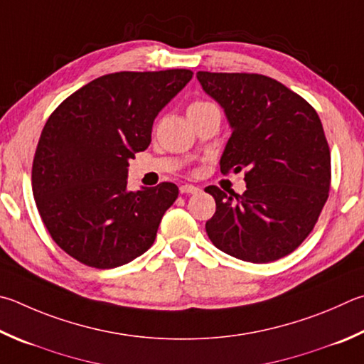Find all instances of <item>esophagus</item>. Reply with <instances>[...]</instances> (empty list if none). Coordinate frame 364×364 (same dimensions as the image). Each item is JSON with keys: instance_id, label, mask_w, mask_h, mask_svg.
<instances>
[{"instance_id": "34e87169", "label": "esophagus", "mask_w": 364, "mask_h": 364, "mask_svg": "<svg viewBox=\"0 0 364 364\" xmlns=\"http://www.w3.org/2000/svg\"><path fill=\"white\" fill-rule=\"evenodd\" d=\"M180 193L181 194H197V193H200V188L194 186V184H181Z\"/></svg>"}]
</instances>
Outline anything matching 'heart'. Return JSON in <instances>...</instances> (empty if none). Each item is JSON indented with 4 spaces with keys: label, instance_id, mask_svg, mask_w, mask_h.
Segmentation results:
<instances>
[{
    "label": "heart",
    "instance_id": "1",
    "mask_svg": "<svg viewBox=\"0 0 364 364\" xmlns=\"http://www.w3.org/2000/svg\"><path fill=\"white\" fill-rule=\"evenodd\" d=\"M210 107H215L213 103L210 102H203V100H196L189 105L188 111H197V109H203V108H210Z\"/></svg>",
    "mask_w": 364,
    "mask_h": 364
}]
</instances>
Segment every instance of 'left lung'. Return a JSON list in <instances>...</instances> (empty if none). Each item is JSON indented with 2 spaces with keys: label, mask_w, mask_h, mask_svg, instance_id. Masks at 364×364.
Wrapping results in <instances>:
<instances>
[{
  "label": "left lung",
  "mask_w": 364,
  "mask_h": 364,
  "mask_svg": "<svg viewBox=\"0 0 364 364\" xmlns=\"http://www.w3.org/2000/svg\"><path fill=\"white\" fill-rule=\"evenodd\" d=\"M197 79L232 127L221 171L245 170L247 181L242 196L205 188L216 202L208 239L237 259H280L312 232L329 196L331 154L320 117L269 76L199 71Z\"/></svg>",
  "instance_id": "obj_1"
}]
</instances>
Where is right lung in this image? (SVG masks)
<instances>
[{"instance_id": "obj_1", "label": "right lung", "mask_w": 364, "mask_h": 364, "mask_svg": "<svg viewBox=\"0 0 364 364\" xmlns=\"http://www.w3.org/2000/svg\"><path fill=\"white\" fill-rule=\"evenodd\" d=\"M191 77V70L111 73L49 116L33 159V196L52 240L76 261L113 269L154 243L178 188L127 191L129 159L149 146L156 116Z\"/></svg>"}]
</instances>
